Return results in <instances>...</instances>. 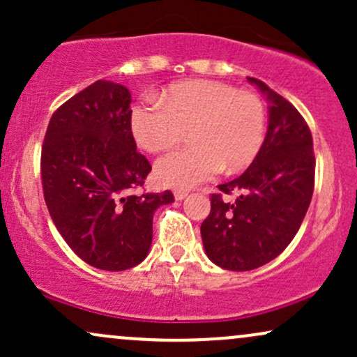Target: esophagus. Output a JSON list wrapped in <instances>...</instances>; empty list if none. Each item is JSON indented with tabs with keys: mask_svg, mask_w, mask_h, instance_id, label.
Returning a JSON list of instances; mask_svg holds the SVG:
<instances>
[{
	"mask_svg": "<svg viewBox=\"0 0 357 357\" xmlns=\"http://www.w3.org/2000/svg\"><path fill=\"white\" fill-rule=\"evenodd\" d=\"M188 195H190V191H186V190H176L174 191V198L178 199V202H181V199L186 198Z\"/></svg>",
	"mask_w": 357,
	"mask_h": 357,
	"instance_id": "obj_1",
	"label": "esophagus"
}]
</instances>
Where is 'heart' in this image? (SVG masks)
Masks as SVG:
<instances>
[{
    "label": "heart",
    "mask_w": 357,
    "mask_h": 357,
    "mask_svg": "<svg viewBox=\"0 0 357 357\" xmlns=\"http://www.w3.org/2000/svg\"><path fill=\"white\" fill-rule=\"evenodd\" d=\"M267 112L260 97L218 80H184L171 85L159 100H146L130 112V130L149 153L173 149L190 130L191 147L161 158L155 178L186 190L208 181L221 167H247L260 153Z\"/></svg>",
    "instance_id": "b5f03b06"
}]
</instances>
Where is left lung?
<instances>
[{"label":"left lung","mask_w":357,"mask_h":357,"mask_svg":"<svg viewBox=\"0 0 357 357\" xmlns=\"http://www.w3.org/2000/svg\"><path fill=\"white\" fill-rule=\"evenodd\" d=\"M268 100V129L243 174L220 184L202 223L204 252L215 265L247 272L277 258L301 228L314 192L312 134L298 110L248 77ZM235 192V202L222 199Z\"/></svg>","instance_id":"obj_1"}]
</instances>
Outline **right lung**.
Here are the masks:
<instances>
[{
  "label": "right lung",
  "mask_w": 357,
  "mask_h": 357,
  "mask_svg": "<svg viewBox=\"0 0 357 357\" xmlns=\"http://www.w3.org/2000/svg\"><path fill=\"white\" fill-rule=\"evenodd\" d=\"M130 92L97 80L53 112L42 147L43 196L75 255L109 272L141 264L171 191L134 192L151 173L130 130Z\"/></svg>",
  "instance_id": "right-lung-1"
}]
</instances>
